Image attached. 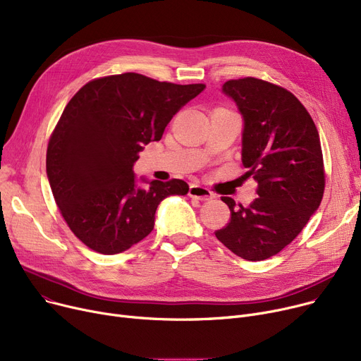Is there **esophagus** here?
Wrapping results in <instances>:
<instances>
[{
    "instance_id": "obj_1",
    "label": "esophagus",
    "mask_w": 361,
    "mask_h": 361,
    "mask_svg": "<svg viewBox=\"0 0 361 361\" xmlns=\"http://www.w3.org/2000/svg\"><path fill=\"white\" fill-rule=\"evenodd\" d=\"M188 196L193 197V199H197L200 202H209L212 200L215 196L211 190H207L206 187H202V185H190V188H188Z\"/></svg>"
}]
</instances>
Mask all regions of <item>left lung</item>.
I'll use <instances>...</instances> for the list:
<instances>
[{
  "label": "left lung",
  "mask_w": 361,
  "mask_h": 361,
  "mask_svg": "<svg viewBox=\"0 0 361 361\" xmlns=\"http://www.w3.org/2000/svg\"><path fill=\"white\" fill-rule=\"evenodd\" d=\"M244 118L241 161L259 195L247 207L222 197L231 218L216 238L245 260H264L288 245L309 222L325 192L324 155L310 114L294 94L256 78L228 80Z\"/></svg>",
  "instance_id": "1"
}]
</instances>
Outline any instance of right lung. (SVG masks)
I'll return each mask as SVG.
<instances>
[{"mask_svg": "<svg viewBox=\"0 0 361 361\" xmlns=\"http://www.w3.org/2000/svg\"><path fill=\"white\" fill-rule=\"evenodd\" d=\"M204 87L123 73L90 80L70 99L49 137L47 176L68 228L89 249H130L154 230L165 197L187 195L177 178L137 187L133 165Z\"/></svg>", "mask_w": 361, "mask_h": 361, "instance_id": "add662e5", "label": "right lung"}]
</instances>
